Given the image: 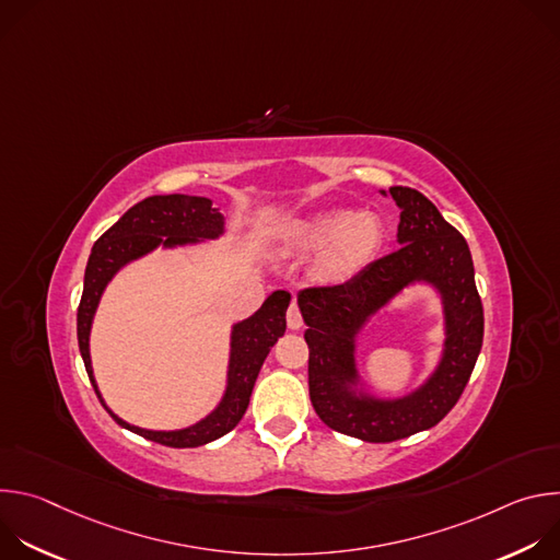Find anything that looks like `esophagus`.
<instances>
[{
    "mask_svg": "<svg viewBox=\"0 0 560 560\" xmlns=\"http://www.w3.org/2000/svg\"><path fill=\"white\" fill-rule=\"evenodd\" d=\"M285 318H288V328H290V330H299V328L303 326V316H301L296 303H290Z\"/></svg>",
    "mask_w": 560,
    "mask_h": 560,
    "instance_id": "1",
    "label": "esophagus"
}]
</instances>
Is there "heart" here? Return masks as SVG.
Wrapping results in <instances>:
<instances>
[{
  "label": "heart",
  "mask_w": 560,
  "mask_h": 560,
  "mask_svg": "<svg viewBox=\"0 0 560 560\" xmlns=\"http://www.w3.org/2000/svg\"><path fill=\"white\" fill-rule=\"evenodd\" d=\"M385 242V225L372 212L322 210L296 221L288 232V250L316 255L314 275L324 283H348L359 277L378 255Z\"/></svg>",
  "instance_id": "heart-1"
}]
</instances>
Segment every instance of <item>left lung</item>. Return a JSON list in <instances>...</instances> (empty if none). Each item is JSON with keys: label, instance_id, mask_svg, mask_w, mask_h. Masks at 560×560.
<instances>
[{"label": "left lung", "instance_id": "8db88e82", "mask_svg": "<svg viewBox=\"0 0 560 560\" xmlns=\"http://www.w3.org/2000/svg\"><path fill=\"white\" fill-rule=\"evenodd\" d=\"M398 210L396 253L370 264L359 277L332 288H307L296 296L305 330L307 383L314 412L328 428L389 443L434 428L458 401L483 346V305L463 234L419 190L394 186ZM425 282L444 305L446 339L433 374L404 397H376L355 365V337L369 318L406 287Z\"/></svg>", "mask_w": 560, "mask_h": 560}]
</instances>
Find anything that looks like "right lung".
Here are the masks:
<instances>
[{"label":"right lung","instance_id":"right-lung-1","mask_svg":"<svg viewBox=\"0 0 560 560\" xmlns=\"http://www.w3.org/2000/svg\"><path fill=\"white\" fill-rule=\"evenodd\" d=\"M225 232V219L219 208L206 197L190 195H154L132 206L113 228H108L91 250L84 292L77 310V341L82 352L91 383L106 412L126 430L168 447H199L228 434L248 410L250 394L259 370L272 346L285 332V310L290 292H272L264 305L244 322L232 326L230 359L225 389L219 406L201 421L182 430H145L119 419L102 398L91 363V328L100 307L102 294L113 277L128 266L162 246L164 250L197 246L208 238H219Z\"/></svg>","mask_w":560,"mask_h":560}]
</instances>
